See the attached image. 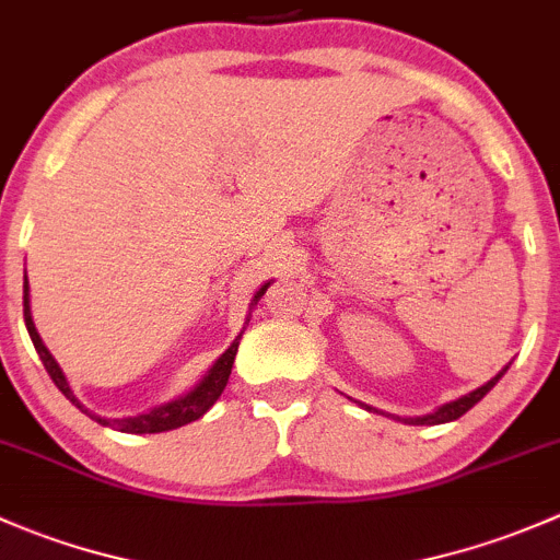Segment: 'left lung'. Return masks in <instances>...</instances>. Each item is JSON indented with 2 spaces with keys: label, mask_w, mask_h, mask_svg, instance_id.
<instances>
[{
  "label": "left lung",
  "mask_w": 560,
  "mask_h": 560,
  "mask_svg": "<svg viewBox=\"0 0 560 560\" xmlns=\"http://www.w3.org/2000/svg\"><path fill=\"white\" fill-rule=\"evenodd\" d=\"M510 365H512V363H506L504 369H501L499 374L493 376V380L485 382L482 387L471 389V393L460 395V398L450 400V404H442V406H439V409H433L431 415H422V417H395V415H387V411L374 409V406H369V404H360V400H358V404L363 406V409H369V411H380V415L393 417V420H398V422H406V425H442V422H453V420H457V417L466 415V411L471 409V406H477L479 400H482L485 395L490 393V389H493L495 385H499V380H501V376L506 374V371H510Z\"/></svg>",
  "instance_id": "obj_1"
}]
</instances>
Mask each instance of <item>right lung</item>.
Segmentation results:
<instances>
[{
    "label": "right lung",
    "instance_id": "1",
    "mask_svg": "<svg viewBox=\"0 0 560 560\" xmlns=\"http://www.w3.org/2000/svg\"><path fill=\"white\" fill-rule=\"evenodd\" d=\"M270 287V281H265V284H259V290L254 292L252 303H248V314H246V322H244V330L248 325V319H252V308L257 306L259 298L265 295V290ZM24 322H26V330H30V338L32 343H35L39 360H43L45 371H48V376L54 380V385L65 393V398L70 400L72 406H78V409L83 411V415H89L92 420H97L100 425H107V428H116V431L121 433H162V431H173V428H180V425H189V422L200 420L202 415H206L208 409H211L213 404L219 400V395L224 393V387H228V380L230 374H233V363H235V354H238V343H241V336H244V330L235 336V341L230 343L228 349H224L222 354H219L217 360H213L211 369L206 371V374L200 376V382H197L195 387H189L186 393H180L178 398L167 400V404H160L154 406V409L143 411V415H135V417H121V420H107V417H100L94 415V411H89L86 406L81 404V400L75 398V393H72L70 382H67L65 371L59 369V363H56L54 354L48 352V347L43 343V338H39L37 327H35V319H32V298H30V279L24 276Z\"/></svg>",
    "mask_w": 560,
    "mask_h": 560
}]
</instances>
